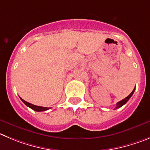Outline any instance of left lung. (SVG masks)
Here are the masks:
<instances>
[{"instance_id": "1", "label": "left lung", "mask_w": 150, "mask_h": 150, "mask_svg": "<svg viewBox=\"0 0 150 150\" xmlns=\"http://www.w3.org/2000/svg\"><path fill=\"white\" fill-rule=\"evenodd\" d=\"M135 89H133V90H132V92H131V93H130V94L129 95V96H127V98H124V99H123V100H121V101L117 102V104H116V107H115V109L120 108V107H122V106H124V105L125 104V103H127V102L129 100L130 98L132 97V95H133L134 92H135Z\"/></svg>"}]
</instances>
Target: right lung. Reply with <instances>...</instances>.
I'll list each match as a JSON object with an SVG mask.
<instances>
[{"label":"right lung","mask_w":150,"mask_h":150,"mask_svg":"<svg viewBox=\"0 0 150 150\" xmlns=\"http://www.w3.org/2000/svg\"><path fill=\"white\" fill-rule=\"evenodd\" d=\"M21 99L22 101H23L28 107L31 108L32 110H34V111L42 112V111H46V110H48L49 109H50V108H48V107H39V106H35V105H34V104H32V103H28L27 101L23 100L22 98H21Z\"/></svg>","instance_id":"obj_1"}]
</instances>
